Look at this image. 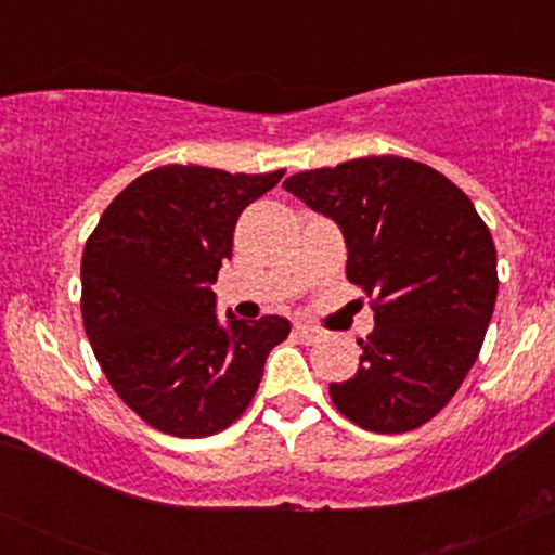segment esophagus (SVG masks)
I'll return each instance as SVG.
<instances>
[{
    "instance_id": "obj_1",
    "label": "esophagus",
    "mask_w": 555,
    "mask_h": 555,
    "mask_svg": "<svg viewBox=\"0 0 555 555\" xmlns=\"http://www.w3.org/2000/svg\"><path fill=\"white\" fill-rule=\"evenodd\" d=\"M292 334H295L302 344H315V341H321V336H323L321 331L313 328V326H308V323H295Z\"/></svg>"
}]
</instances>
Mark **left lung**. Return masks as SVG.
<instances>
[{"label": "left lung", "mask_w": 555, "mask_h": 555, "mask_svg": "<svg viewBox=\"0 0 555 555\" xmlns=\"http://www.w3.org/2000/svg\"><path fill=\"white\" fill-rule=\"evenodd\" d=\"M284 190L347 242V279L373 299L360 367L331 399L373 433H406L449 404L475 365L499 295L495 245L441 171L367 156L292 175Z\"/></svg>", "instance_id": "left-lung-1"}]
</instances>
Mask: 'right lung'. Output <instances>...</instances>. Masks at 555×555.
Here are the masks:
<instances>
[{"label": "right lung", "instance_id": "obj_1", "mask_svg": "<svg viewBox=\"0 0 555 555\" xmlns=\"http://www.w3.org/2000/svg\"><path fill=\"white\" fill-rule=\"evenodd\" d=\"M284 169L229 175L169 164L109 203L80 266L82 326L117 397L151 428L180 438L224 430L256 397L289 321L216 315V284L240 214Z\"/></svg>", "mask_w": 555, "mask_h": 555}]
</instances>
